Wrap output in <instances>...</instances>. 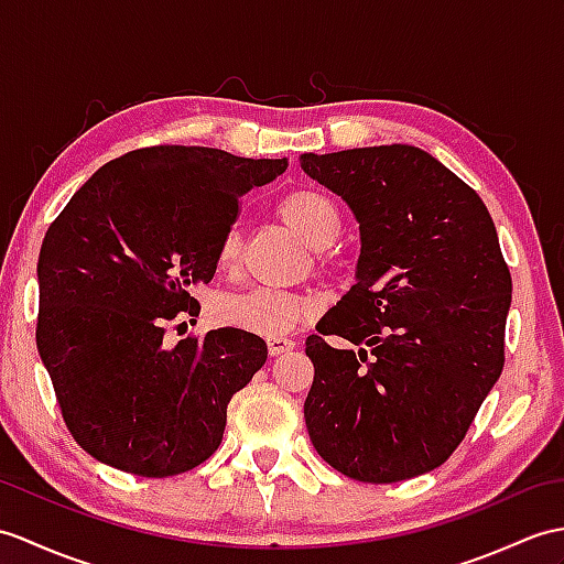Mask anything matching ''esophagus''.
<instances>
[{"label":"esophagus","instance_id":"1","mask_svg":"<svg viewBox=\"0 0 564 564\" xmlns=\"http://www.w3.org/2000/svg\"><path fill=\"white\" fill-rule=\"evenodd\" d=\"M267 346H269L271 356H281V352H288V350L295 348V344L291 341V338H283V336H269L267 338Z\"/></svg>","mask_w":564,"mask_h":564}]
</instances>
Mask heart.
Here are the masks:
<instances>
[{"instance_id": "heart-1", "label": "heart", "mask_w": 564, "mask_h": 564, "mask_svg": "<svg viewBox=\"0 0 564 564\" xmlns=\"http://www.w3.org/2000/svg\"><path fill=\"white\" fill-rule=\"evenodd\" d=\"M279 216L310 247H326L341 230V216L329 196L317 189H295L279 202ZM242 259V232L230 226L220 235L216 247V264L220 271H235ZM314 312L312 297L273 288H252L247 293L226 295L218 300L216 319L235 329L261 336H283L293 332Z\"/></svg>"}]
</instances>
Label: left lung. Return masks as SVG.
Segmentation results:
<instances>
[{"mask_svg":"<svg viewBox=\"0 0 564 564\" xmlns=\"http://www.w3.org/2000/svg\"><path fill=\"white\" fill-rule=\"evenodd\" d=\"M360 223L356 285L312 334L305 423L344 476L399 482L442 466L502 375L512 276L480 196L423 149L303 153Z\"/></svg>","mask_w":564,"mask_h":564,"instance_id":"8db88e82","label":"left lung"}]
</instances>
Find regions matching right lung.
Instances as JSON below:
<instances>
[{
	"label": "right lung",
	"instance_id": "right-lung-1",
	"mask_svg": "<svg viewBox=\"0 0 564 564\" xmlns=\"http://www.w3.org/2000/svg\"><path fill=\"white\" fill-rule=\"evenodd\" d=\"M285 159L206 147H151L105 163L47 228L37 257L35 341L72 437L94 459L167 478L204 464L228 403L267 362L257 334L232 329L165 344L192 288L216 273L240 196Z\"/></svg>",
	"mask_w": 564,
	"mask_h": 564
}]
</instances>
